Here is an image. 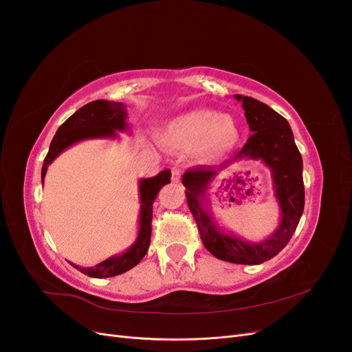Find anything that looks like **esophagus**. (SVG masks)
Segmentation results:
<instances>
[{
    "mask_svg": "<svg viewBox=\"0 0 352 352\" xmlns=\"http://www.w3.org/2000/svg\"><path fill=\"white\" fill-rule=\"evenodd\" d=\"M172 180L176 184L180 182V168H177V167L172 168Z\"/></svg>",
    "mask_w": 352,
    "mask_h": 352,
    "instance_id": "esophagus-1",
    "label": "esophagus"
}]
</instances>
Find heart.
Returning <instances> with one entry per match:
<instances>
[{"instance_id":"heart-1","label":"heart","mask_w":352,"mask_h":352,"mask_svg":"<svg viewBox=\"0 0 352 352\" xmlns=\"http://www.w3.org/2000/svg\"><path fill=\"white\" fill-rule=\"evenodd\" d=\"M241 138L238 122L214 110H194L177 116L163 131V140L180 150L198 145L202 158L211 160L230 153Z\"/></svg>"}]
</instances>
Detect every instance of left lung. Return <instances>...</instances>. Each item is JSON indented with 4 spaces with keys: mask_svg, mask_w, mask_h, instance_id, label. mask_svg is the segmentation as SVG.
<instances>
[{
    "mask_svg": "<svg viewBox=\"0 0 352 352\" xmlns=\"http://www.w3.org/2000/svg\"><path fill=\"white\" fill-rule=\"evenodd\" d=\"M242 102L245 119L252 135L242 150L217 167L198 166L185 172L182 182L186 201L198 225L201 241L214 257L235 264H261L279 254L292 238L304 211L302 157L295 145L289 123L267 104L251 97L235 95ZM260 159L271 168L275 197L281 221L269 239L245 241L223 232L208 211L206 188L221 169L235 161Z\"/></svg>",
    "mask_w": 352,
    "mask_h": 352,
    "instance_id": "obj_1",
    "label": "left lung"
}]
</instances>
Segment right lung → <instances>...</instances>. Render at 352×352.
<instances>
[{
    "mask_svg": "<svg viewBox=\"0 0 352 352\" xmlns=\"http://www.w3.org/2000/svg\"><path fill=\"white\" fill-rule=\"evenodd\" d=\"M129 127L126 105L123 102L97 100L83 105L58 127V131L52 138L48 154L44 160V164H42V185H44L48 166L69 146L87 140H116L119 136L117 132H126L129 131ZM170 176L172 173L167 168L154 177L140 180V229H138L135 242L129 248L119 255L101 261L94 267H82V265L70 263L73 267L97 279L111 278V276L122 274L133 269L144 258L148 247H150L153 204L160 189L170 184Z\"/></svg>",
    "mask_w": 352,
    "mask_h": 352,
    "instance_id": "obj_1",
    "label": "right lung"
}]
</instances>
